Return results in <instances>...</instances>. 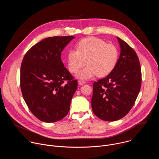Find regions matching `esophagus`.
I'll return each instance as SVG.
<instances>
[{"mask_svg":"<svg viewBox=\"0 0 159 159\" xmlns=\"http://www.w3.org/2000/svg\"><path fill=\"white\" fill-rule=\"evenodd\" d=\"M78 83H79V84L80 85H82L85 84V80H78Z\"/></svg>","mask_w":159,"mask_h":159,"instance_id":"1","label":"esophagus"}]
</instances>
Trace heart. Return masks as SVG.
Returning a JSON list of instances; mask_svg holds the SVG:
<instances>
[{
	"label": "heart",
	"instance_id": "b5f03b06",
	"mask_svg": "<svg viewBox=\"0 0 159 159\" xmlns=\"http://www.w3.org/2000/svg\"><path fill=\"white\" fill-rule=\"evenodd\" d=\"M119 50L116 45L107 44L98 38H87L80 40L77 50L72 49L68 53L67 60L69 70L77 72L85 63L84 69L77 75L79 79L87 80L97 75L103 77L109 75L118 63Z\"/></svg>",
	"mask_w": 159,
	"mask_h": 159
}]
</instances>
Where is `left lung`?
Here are the masks:
<instances>
[{
  "instance_id": "8db88e82",
  "label": "left lung",
  "mask_w": 159,
  "mask_h": 159,
  "mask_svg": "<svg viewBox=\"0 0 159 159\" xmlns=\"http://www.w3.org/2000/svg\"><path fill=\"white\" fill-rule=\"evenodd\" d=\"M121 53L118 63L105 78L93 84L91 100L94 115L102 120L115 121L125 116L137 98L142 72L135 51L117 37Z\"/></svg>"
}]
</instances>
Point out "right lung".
I'll use <instances>...</instances> for the list:
<instances>
[{
  "label": "right lung",
  "mask_w": 159,
  "mask_h": 159,
  "mask_svg": "<svg viewBox=\"0 0 159 159\" xmlns=\"http://www.w3.org/2000/svg\"><path fill=\"white\" fill-rule=\"evenodd\" d=\"M74 36H53L34 44L20 66V85L29 109L40 121L61 120L69 111L77 80L67 70L61 53Z\"/></svg>",
  "instance_id": "obj_1"
}]
</instances>
